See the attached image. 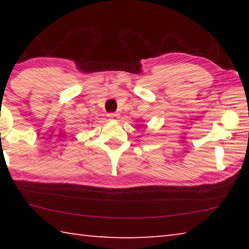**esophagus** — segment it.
Segmentation results:
<instances>
[{
    "mask_svg": "<svg viewBox=\"0 0 249 249\" xmlns=\"http://www.w3.org/2000/svg\"><path fill=\"white\" fill-rule=\"evenodd\" d=\"M107 117L111 121H119L120 114L119 113H109V114H107Z\"/></svg>",
    "mask_w": 249,
    "mask_h": 249,
    "instance_id": "esophagus-1",
    "label": "esophagus"
}]
</instances>
